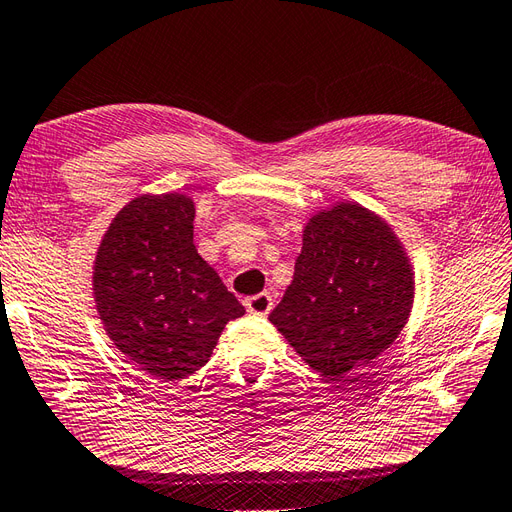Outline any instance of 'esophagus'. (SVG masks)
<instances>
[{"mask_svg": "<svg viewBox=\"0 0 512 512\" xmlns=\"http://www.w3.org/2000/svg\"><path fill=\"white\" fill-rule=\"evenodd\" d=\"M246 310L251 314H257V316H266L270 314L272 310V296L268 292H261V294H255V296H248L246 299Z\"/></svg>", "mask_w": 512, "mask_h": 512, "instance_id": "1", "label": "esophagus"}]
</instances>
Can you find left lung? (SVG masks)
Returning a JSON list of instances; mask_svg holds the SVG:
<instances>
[{"instance_id":"1","label":"left lung","mask_w":512,"mask_h":512,"mask_svg":"<svg viewBox=\"0 0 512 512\" xmlns=\"http://www.w3.org/2000/svg\"><path fill=\"white\" fill-rule=\"evenodd\" d=\"M412 303L414 270L397 233L344 200L307 220L292 283L270 323L318 375L340 382L397 340Z\"/></svg>"}]
</instances>
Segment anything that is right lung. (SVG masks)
Masks as SVG:
<instances>
[{
	"instance_id": "add662e5",
	"label": "right lung",
	"mask_w": 512,
	"mask_h": 512,
	"mask_svg": "<svg viewBox=\"0 0 512 512\" xmlns=\"http://www.w3.org/2000/svg\"><path fill=\"white\" fill-rule=\"evenodd\" d=\"M194 200L141 194L117 211L93 261L106 336L154 382L205 366L224 325L246 310L194 246Z\"/></svg>"
}]
</instances>
